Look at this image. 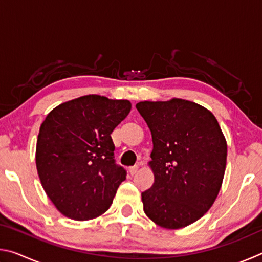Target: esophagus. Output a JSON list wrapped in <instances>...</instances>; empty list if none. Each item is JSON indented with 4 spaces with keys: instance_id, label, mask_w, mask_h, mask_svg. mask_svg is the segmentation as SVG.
<instances>
[{
    "instance_id": "esophagus-1",
    "label": "esophagus",
    "mask_w": 262,
    "mask_h": 262,
    "mask_svg": "<svg viewBox=\"0 0 262 262\" xmlns=\"http://www.w3.org/2000/svg\"><path fill=\"white\" fill-rule=\"evenodd\" d=\"M137 170H139V165H134V166H132V167H129V173L132 174V176H134L136 172H137Z\"/></svg>"
}]
</instances>
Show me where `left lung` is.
Here are the masks:
<instances>
[{"label":"left lung","instance_id":"1","mask_svg":"<svg viewBox=\"0 0 262 262\" xmlns=\"http://www.w3.org/2000/svg\"><path fill=\"white\" fill-rule=\"evenodd\" d=\"M151 132L155 181L142 192L143 209L165 229L194 223L210 209L223 181L227 142L216 118L193 101L136 104Z\"/></svg>","mask_w":262,"mask_h":262}]
</instances>
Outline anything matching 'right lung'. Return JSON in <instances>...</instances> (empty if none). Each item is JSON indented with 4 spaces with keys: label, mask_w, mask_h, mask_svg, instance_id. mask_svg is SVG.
<instances>
[{
    "label": "right lung",
    "mask_w": 262,
    "mask_h": 262,
    "mask_svg": "<svg viewBox=\"0 0 262 262\" xmlns=\"http://www.w3.org/2000/svg\"><path fill=\"white\" fill-rule=\"evenodd\" d=\"M128 100L89 95L57 106L41 123L35 163L47 196L64 216L95 219L112 205L127 171L114 159L111 134Z\"/></svg>",
    "instance_id": "add662e5"
}]
</instances>
